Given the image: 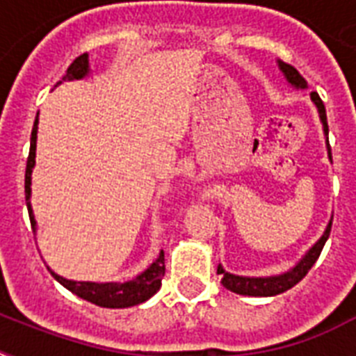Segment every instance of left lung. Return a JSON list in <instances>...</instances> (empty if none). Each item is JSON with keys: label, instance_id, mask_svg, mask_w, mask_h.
Here are the masks:
<instances>
[{"label": "left lung", "instance_id": "left-lung-1", "mask_svg": "<svg viewBox=\"0 0 356 356\" xmlns=\"http://www.w3.org/2000/svg\"><path fill=\"white\" fill-rule=\"evenodd\" d=\"M279 66H281L282 74L286 75L288 83H292L293 86H298V88H307V81L303 79V75L299 74L298 70L290 66L286 63H281L279 60ZM312 97V102L316 103V107H318V113H320L321 123H323V131L325 134H329V125H327V113H325V105L321 102V97L312 92L310 94ZM329 147V156H331V145L327 144ZM331 227H332V220L329 223V227H327L325 234L321 236V240L316 243L314 248L310 249L309 253L305 254V259L299 262L293 270H290L288 273H282V275L277 277H240V275H233V273H227V271L223 270L222 264H218V275H222V284L227 290L234 293H242V296H254V298H270V296H277V293H282L290 290L292 286H296L301 279H303L312 266L316 264V260L321 254V249L325 245L327 238L331 234Z\"/></svg>", "mask_w": 356, "mask_h": 356}]
</instances>
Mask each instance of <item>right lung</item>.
<instances>
[{
	"label": "right lung",
	"mask_w": 356,
	"mask_h": 356,
	"mask_svg": "<svg viewBox=\"0 0 356 356\" xmlns=\"http://www.w3.org/2000/svg\"><path fill=\"white\" fill-rule=\"evenodd\" d=\"M88 74V55L83 53L75 58L74 63L70 64L66 70V75L58 81L57 85H60L66 79H81ZM36 129H38V116L35 120L33 131H31V147L29 156H27V166H25V203H27V211H29L31 227H36L35 216H33V209H31L29 195H31V172L35 166V151H36ZM51 271V270H49ZM166 273V264H164V253L161 251L159 259L147 268V270L138 275L136 279L129 282H105V284H97V282H75L66 281L57 273L51 275L57 279L64 288H68L70 292L79 296L81 299H86L90 303L97 305V307H105V309H125V307H134L147 301V299L156 293V290L161 288L162 277Z\"/></svg>",
	"instance_id": "add662e5"
}]
</instances>
